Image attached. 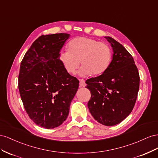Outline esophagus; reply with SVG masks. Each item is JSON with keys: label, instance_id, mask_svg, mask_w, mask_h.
I'll use <instances>...</instances> for the list:
<instances>
[{"label": "esophagus", "instance_id": "esophagus-1", "mask_svg": "<svg viewBox=\"0 0 158 158\" xmlns=\"http://www.w3.org/2000/svg\"><path fill=\"white\" fill-rule=\"evenodd\" d=\"M79 86L80 87H85L86 86V83L84 79H79Z\"/></svg>", "mask_w": 158, "mask_h": 158}]
</instances>
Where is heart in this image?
<instances>
[{
    "mask_svg": "<svg viewBox=\"0 0 158 158\" xmlns=\"http://www.w3.org/2000/svg\"><path fill=\"white\" fill-rule=\"evenodd\" d=\"M59 59L66 72L73 74L81 64V76L101 75L108 69L112 52L105 43L86 37L76 38L67 44V51L60 53Z\"/></svg>",
    "mask_w": 158,
    "mask_h": 158,
    "instance_id": "heart-1",
    "label": "heart"
}]
</instances>
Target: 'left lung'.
I'll list each match as a JSON object with an SVG mask.
<instances>
[{
	"instance_id": "8db88e82",
	"label": "left lung",
	"mask_w": 158,
	"mask_h": 158,
	"mask_svg": "<svg viewBox=\"0 0 158 158\" xmlns=\"http://www.w3.org/2000/svg\"><path fill=\"white\" fill-rule=\"evenodd\" d=\"M113 51L102 75L86 81L91 93L88 108L94 120L107 127L118 124L132 112L136 101L139 76L132 56L119 42L105 37Z\"/></svg>"
}]
</instances>
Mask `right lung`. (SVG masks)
<instances>
[{"instance_id": "obj_1", "label": "right lung", "mask_w": 158, "mask_h": 158, "mask_svg": "<svg viewBox=\"0 0 158 158\" xmlns=\"http://www.w3.org/2000/svg\"><path fill=\"white\" fill-rule=\"evenodd\" d=\"M70 34L42 35L22 60L19 89L24 109L40 127L50 129L66 120L79 81L66 72L59 59Z\"/></svg>"}]
</instances>
